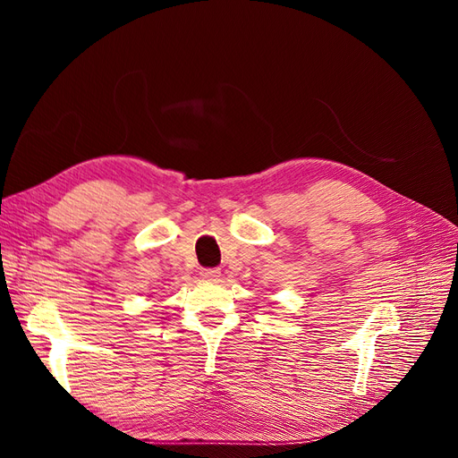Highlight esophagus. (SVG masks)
Here are the masks:
<instances>
[{
  "label": "esophagus",
  "mask_w": 458,
  "mask_h": 458,
  "mask_svg": "<svg viewBox=\"0 0 458 458\" xmlns=\"http://www.w3.org/2000/svg\"><path fill=\"white\" fill-rule=\"evenodd\" d=\"M200 276L206 278V280H216L221 276V271L215 269V267H208V269H202L200 271Z\"/></svg>",
  "instance_id": "obj_1"
}]
</instances>
